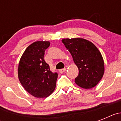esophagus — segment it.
<instances>
[{"label": "esophagus", "instance_id": "34e87169", "mask_svg": "<svg viewBox=\"0 0 121 121\" xmlns=\"http://www.w3.org/2000/svg\"><path fill=\"white\" fill-rule=\"evenodd\" d=\"M65 71H66L65 68H62V69H60V70H59V72L60 73H64Z\"/></svg>", "mask_w": 121, "mask_h": 121}]
</instances>
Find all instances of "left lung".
I'll return each instance as SVG.
<instances>
[{
  "mask_svg": "<svg viewBox=\"0 0 121 121\" xmlns=\"http://www.w3.org/2000/svg\"><path fill=\"white\" fill-rule=\"evenodd\" d=\"M62 41L79 69L76 84L86 89L96 86L104 73V62L99 50L92 42L82 38L64 39Z\"/></svg>",
  "mask_w": 121,
  "mask_h": 121,
  "instance_id": "left-lung-1",
  "label": "left lung"
}]
</instances>
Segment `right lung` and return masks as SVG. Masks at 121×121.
<instances>
[{
	"label": "right lung",
	"mask_w": 121,
	"mask_h": 121,
	"mask_svg": "<svg viewBox=\"0 0 121 121\" xmlns=\"http://www.w3.org/2000/svg\"><path fill=\"white\" fill-rule=\"evenodd\" d=\"M50 45L48 41L35 42L26 48L19 62L20 82L26 91L36 98H47L55 89L58 74L50 70L43 59Z\"/></svg>",
	"instance_id": "right-lung-1"
}]
</instances>
